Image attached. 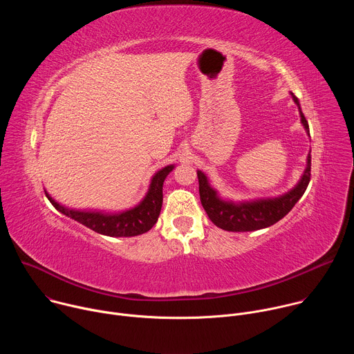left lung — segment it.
<instances>
[{"label":"left lung","instance_id":"obj_1","mask_svg":"<svg viewBox=\"0 0 354 354\" xmlns=\"http://www.w3.org/2000/svg\"><path fill=\"white\" fill-rule=\"evenodd\" d=\"M292 95L294 102L298 106L301 123L304 124L307 133H310L308 122L302 113L298 99ZM198 178V193L201 206L206 210L209 218L221 230L232 231V232H245L255 231L270 227L280 221L288 212L294 207V205L301 198L307 190V186L311 179V154L307 158V168L301 180L297 183L294 189L287 192L280 197L273 198H261L255 201H246V203H232L220 198L213 187H210L206 175L197 171Z\"/></svg>","mask_w":354,"mask_h":354}]
</instances>
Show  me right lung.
<instances>
[{"instance_id": "add662e5", "label": "right lung", "mask_w": 354, "mask_h": 354, "mask_svg": "<svg viewBox=\"0 0 354 354\" xmlns=\"http://www.w3.org/2000/svg\"><path fill=\"white\" fill-rule=\"evenodd\" d=\"M174 169V165L162 168L151 180L147 196L141 203L127 212L118 214H106L100 212H81L67 209L59 205L56 200L46 193L47 198L59 212L84 224L95 232L109 236H134L144 234L153 228L158 220L162 207V185L167 175Z\"/></svg>"}]
</instances>
